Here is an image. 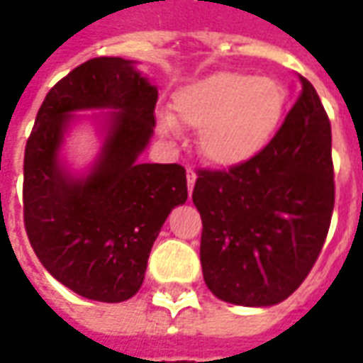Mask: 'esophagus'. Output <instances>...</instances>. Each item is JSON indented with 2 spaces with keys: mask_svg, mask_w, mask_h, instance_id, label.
<instances>
[{
  "mask_svg": "<svg viewBox=\"0 0 363 363\" xmlns=\"http://www.w3.org/2000/svg\"><path fill=\"white\" fill-rule=\"evenodd\" d=\"M186 184H189V194H192V190H194V184H196V173L189 169L186 171Z\"/></svg>",
  "mask_w": 363,
  "mask_h": 363,
  "instance_id": "obj_1",
  "label": "esophagus"
}]
</instances>
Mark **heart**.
<instances>
[{
	"instance_id": "obj_1",
	"label": "heart",
	"mask_w": 363,
	"mask_h": 363,
	"mask_svg": "<svg viewBox=\"0 0 363 363\" xmlns=\"http://www.w3.org/2000/svg\"><path fill=\"white\" fill-rule=\"evenodd\" d=\"M286 89L274 77L243 72H213L182 85L173 111L159 118L165 135L179 126L198 130V151L210 165L235 169L259 157L272 142L286 114Z\"/></svg>"
}]
</instances>
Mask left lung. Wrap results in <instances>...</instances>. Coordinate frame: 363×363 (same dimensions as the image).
Segmentation results:
<instances>
[{
    "label": "left lung",
    "mask_w": 363,
    "mask_h": 363,
    "mask_svg": "<svg viewBox=\"0 0 363 363\" xmlns=\"http://www.w3.org/2000/svg\"><path fill=\"white\" fill-rule=\"evenodd\" d=\"M299 96L267 150L229 171H200V262L213 296L270 307L296 291L319 257L335 208L330 122L317 91Z\"/></svg>",
    "instance_id": "8db88e82"
}]
</instances>
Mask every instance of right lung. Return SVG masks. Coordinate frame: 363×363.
<instances>
[{
  "instance_id": "1",
  "label": "right lung",
  "mask_w": 363,
  "mask_h": 363,
  "mask_svg": "<svg viewBox=\"0 0 363 363\" xmlns=\"http://www.w3.org/2000/svg\"><path fill=\"white\" fill-rule=\"evenodd\" d=\"M157 87L124 58H93L44 99L25 150L23 206L43 267L77 296L118 303L138 294L151 247L189 198L184 167L142 163L155 128ZM101 110L93 115L77 111ZM89 121L99 151L79 172L67 159L73 128Z\"/></svg>"
}]
</instances>
